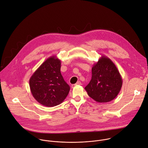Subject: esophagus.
Returning a JSON list of instances; mask_svg holds the SVG:
<instances>
[{
	"label": "esophagus",
	"instance_id": "esophagus-1",
	"mask_svg": "<svg viewBox=\"0 0 148 148\" xmlns=\"http://www.w3.org/2000/svg\"><path fill=\"white\" fill-rule=\"evenodd\" d=\"M81 82L80 81H78L76 84H73V85H71V87L72 88H74L75 86H79V85H81Z\"/></svg>",
	"mask_w": 148,
	"mask_h": 148
}]
</instances>
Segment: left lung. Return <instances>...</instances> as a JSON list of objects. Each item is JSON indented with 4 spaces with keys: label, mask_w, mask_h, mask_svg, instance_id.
<instances>
[{
    "label": "left lung",
    "mask_w": 148,
    "mask_h": 148,
    "mask_svg": "<svg viewBox=\"0 0 148 148\" xmlns=\"http://www.w3.org/2000/svg\"><path fill=\"white\" fill-rule=\"evenodd\" d=\"M122 78L112 61L101 56L92 67V78L85 87L88 95L97 102H108L119 94Z\"/></svg>",
    "instance_id": "left-lung-1"
}]
</instances>
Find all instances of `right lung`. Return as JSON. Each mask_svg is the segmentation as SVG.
Segmentation results:
<instances>
[{
	"mask_svg": "<svg viewBox=\"0 0 148 148\" xmlns=\"http://www.w3.org/2000/svg\"><path fill=\"white\" fill-rule=\"evenodd\" d=\"M61 60L56 56L48 58L35 71L29 80L34 99L44 106L51 107L62 103L70 90L61 72Z\"/></svg>",
	"mask_w": 148,
	"mask_h": 148,
	"instance_id": "1",
	"label": "right lung"
}]
</instances>
